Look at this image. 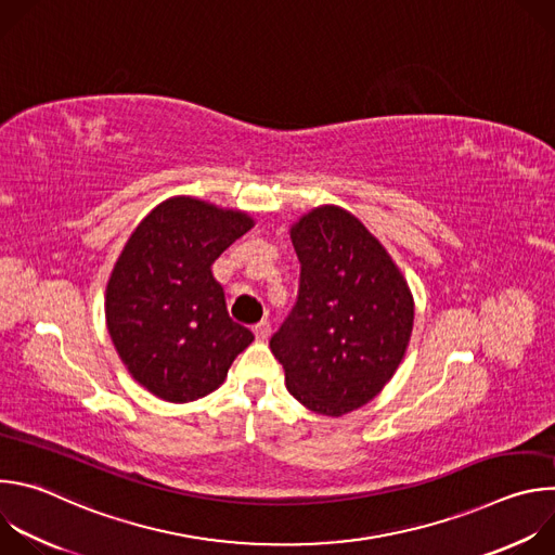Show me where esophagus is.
Returning <instances> with one entry per match:
<instances>
[{
  "label": "esophagus",
  "instance_id": "1",
  "mask_svg": "<svg viewBox=\"0 0 555 555\" xmlns=\"http://www.w3.org/2000/svg\"><path fill=\"white\" fill-rule=\"evenodd\" d=\"M253 332H255V338H257L259 343H266V340L270 338L272 327H270V323H268V321H261V323H257V325L253 327Z\"/></svg>",
  "mask_w": 555,
  "mask_h": 555
}]
</instances>
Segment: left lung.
Masks as SVG:
<instances>
[{
  "mask_svg": "<svg viewBox=\"0 0 555 555\" xmlns=\"http://www.w3.org/2000/svg\"><path fill=\"white\" fill-rule=\"evenodd\" d=\"M289 236L300 261L298 298L270 349L305 409L340 417L371 402L398 371L415 300L386 248L349 210L313 208Z\"/></svg>",
  "mask_w": 555,
  "mask_h": 555,
  "instance_id": "obj_1",
  "label": "left lung"
}]
</instances>
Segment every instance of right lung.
Instances as JSON below:
<instances>
[{"label":"right lung","mask_w":555,"mask_h":555,"mask_svg":"<svg viewBox=\"0 0 555 555\" xmlns=\"http://www.w3.org/2000/svg\"><path fill=\"white\" fill-rule=\"evenodd\" d=\"M255 225L244 210L178 195L131 232L105 292L112 343L155 398L195 402L219 388L253 340L225 309L215 259Z\"/></svg>","instance_id":"1"}]
</instances>
